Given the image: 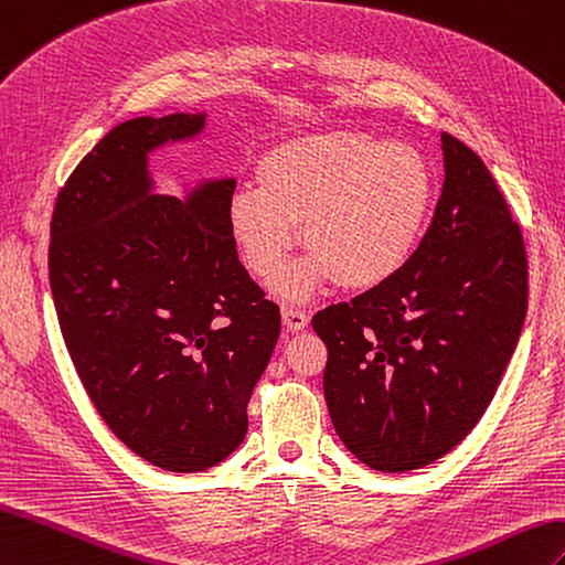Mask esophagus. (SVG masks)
<instances>
[{
    "label": "esophagus",
    "mask_w": 565,
    "mask_h": 565,
    "mask_svg": "<svg viewBox=\"0 0 565 565\" xmlns=\"http://www.w3.org/2000/svg\"><path fill=\"white\" fill-rule=\"evenodd\" d=\"M281 320L286 324V330H291V332H300V330H306V327H308V315L303 310H298V308H284Z\"/></svg>",
    "instance_id": "obj_1"
}]
</instances>
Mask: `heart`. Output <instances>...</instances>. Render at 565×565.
<instances>
[{
	"mask_svg": "<svg viewBox=\"0 0 565 565\" xmlns=\"http://www.w3.org/2000/svg\"><path fill=\"white\" fill-rule=\"evenodd\" d=\"M257 182L231 194L228 231L245 267L269 281L303 226L310 253L279 281L294 300L334 279L351 291L390 281L422 243L436 200L422 151L349 129L279 143L259 161Z\"/></svg>",
	"mask_w": 565,
	"mask_h": 565,
	"instance_id": "1",
	"label": "heart"
}]
</instances>
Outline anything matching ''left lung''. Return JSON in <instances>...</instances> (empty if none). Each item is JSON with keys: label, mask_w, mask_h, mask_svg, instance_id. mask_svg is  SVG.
Segmentation results:
<instances>
[{"label": "left lung", "mask_w": 565, "mask_h": 565, "mask_svg": "<svg viewBox=\"0 0 565 565\" xmlns=\"http://www.w3.org/2000/svg\"><path fill=\"white\" fill-rule=\"evenodd\" d=\"M443 192L409 262L351 303L320 310L324 399L353 457L426 467L479 424L527 315V255L489 168L443 135Z\"/></svg>", "instance_id": "obj_1"}]
</instances>
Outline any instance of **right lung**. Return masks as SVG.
Wrapping results in <instances>:
<instances>
[{
  "label": "right lung",
  "mask_w": 565,
  "mask_h": 565,
  "mask_svg": "<svg viewBox=\"0 0 565 565\" xmlns=\"http://www.w3.org/2000/svg\"><path fill=\"white\" fill-rule=\"evenodd\" d=\"M204 127L206 113L113 127L60 190L50 223L52 300L86 395L129 450L180 475L243 443L281 330L228 231L235 180L156 194L149 156Z\"/></svg>",
  "instance_id": "right-lung-1"
}]
</instances>
